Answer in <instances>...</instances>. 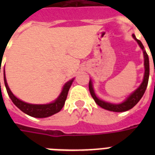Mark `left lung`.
Listing matches in <instances>:
<instances>
[{
  "label": "left lung",
  "mask_w": 155,
  "mask_h": 155,
  "mask_svg": "<svg viewBox=\"0 0 155 155\" xmlns=\"http://www.w3.org/2000/svg\"><path fill=\"white\" fill-rule=\"evenodd\" d=\"M133 38L136 40V42L138 43L139 47H141V49L142 50L143 52V56H144V68H145V73L144 77H143V80H142V84H140V86L137 87V89L134 90L126 99L123 102L120 104H113L109 103V102L104 101L103 100L99 99L97 97V95L95 93L94 88H93V84L91 80H89V91L90 93L92 95V98L94 99L95 102L101 108H104L106 110L113 111V112H125L131 109L133 107H134L138 101H139L142 96L144 95L145 91L147 89V84H148V80H149V75H150V63H149V57L147 54L146 50L144 49L143 45L141 42V41L136 38L135 35L133 34Z\"/></svg>",
  "instance_id": "1"
}]
</instances>
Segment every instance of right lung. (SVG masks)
<instances>
[{
	"label": "right lung",
	"instance_id": "1",
	"mask_svg": "<svg viewBox=\"0 0 155 155\" xmlns=\"http://www.w3.org/2000/svg\"><path fill=\"white\" fill-rule=\"evenodd\" d=\"M73 81H74V78L66 83L59 96L57 97V99L54 100L51 103L45 104H29L25 101H22L13 94V92H11V90L9 89L8 86V84H7L5 73V70H4V82H5V85L8 97H10L13 103L20 110L22 111L23 113H25V114H27L30 117H51V116L58 113L63 108V105L65 104L68 91L70 89V87L72 84Z\"/></svg>",
	"mask_w": 155,
	"mask_h": 155
}]
</instances>
